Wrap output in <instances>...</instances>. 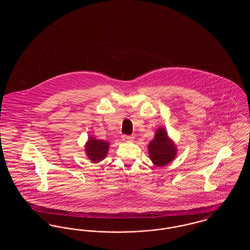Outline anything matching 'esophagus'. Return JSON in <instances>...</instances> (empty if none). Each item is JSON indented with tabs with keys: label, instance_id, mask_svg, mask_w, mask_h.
I'll return each instance as SVG.
<instances>
[{
	"label": "esophagus",
	"instance_id": "obj_1",
	"mask_svg": "<svg viewBox=\"0 0 250 250\" xmlns=\"http://www.w3.org/2000/svg\"><path fill=\"white\" fill-rule=\"evenodd\" d=\"M122 139H123V141H125V142H131V141L134 140V137L129 136V135H124L122 137Z\"/></svg>",
	"mask_w": 250,
	"mask_h": 250
}]
</instances>
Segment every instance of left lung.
I'll return each instance as SVG.
<instances>
[{"instance_id":"obj_1","label":"left lung","mask_w":250,"mask_h":250,"mask_svg":"<svg viewBox=\"0 0 250 250\" xmlns=\"http://www.w3.org/2000/svg\"><path fill=\"white\" fill-rule=\"evenodd\" d=\"M148 149L151 160L157 167L168 164L176 155L175 145L167 138L163 127L156 130L155 139L150 143Z\"/></svg>"}]
</instances>
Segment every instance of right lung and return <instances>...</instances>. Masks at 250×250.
<instances>
[{"mask_svg": "<svg viewBox=\"0 0 250 250\" xmlns=\"http://www.w3.org/2000/svg\"><path fill=\"white\" fill-rule=\"evenodd\" d=\"M108 150V143L104 141L95 140L94 138H90L86 144V154L89 159L93 162H99L103 160L107 155Z\"/></svg>", "mask_w": 250, "mask_h": 250, "instance_id": "add662e5", "label": "right lung"}]
</instances>
